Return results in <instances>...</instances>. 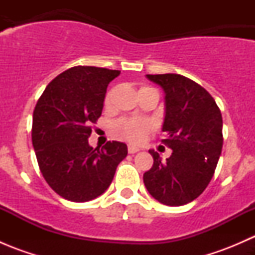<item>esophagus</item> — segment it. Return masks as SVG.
I'll list each match as a JSON object with an SVG mask.
<instances>
[{
	"label": "esophagus",
	"instance_id": "obj_1",
	"mask_svg": "<svg viewBox=\"0 0 255 255\" xmlns=\"http://www.w3.org/2000/svg\"><path fill=\"white\" fill-rule=\"evenodd\" d=\"M137 151H139V148L135 145H128V153L129 154H134L137 153Z\"/></svg>",
	"mask_w": 255,
	"mask_h": 255
}]
</instances>
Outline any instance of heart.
Masks as SVG:
<instances>
[{
	"instance_id": "1",
	"label": "heart",
	"mask_w": 255,
	"mask_h": 255,
	"mask_svg": "<svg viewBox=\"0 0 255 255\" xmlns=\"http://www.w3.org/2000/svg\"><path fill=\"white\" fill-rule=\"evenodd\" d=\"M111 101V94L107 95L106 104ZM117 130L123 139L132 143H138L144 139L150 130V125L144 120H125L117 123Z\"/></svg>"
}]
</instances>
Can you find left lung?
<instances>
[{
    "label": "left lung",
    "instance_id": "obj_1",
    "mask_svg": "<svg viewBox=\"0 0 255 255\" xmlns=\"http://www.w3.org/2000/svg\"><path fill=\"white\" fill-rule=\"evenodd\" d=\"M165 91L161 142L173 149L166 161L156 151L143 180L149 194L168 206L194 201L210 184L223 145L222 115L213 97L197 82L179 74L146 75Z\"/></svg>",
    "mask_w": 255,
    "mask_h": 255
}]
</instances>
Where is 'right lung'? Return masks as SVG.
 I'll list each match as a JSON object with an SVG mask.
<instances>
[{"label":"right lung","instance_id":"right-lung-1","mask_svg":"<svg viewBox=\"0 0 255 255\" xmlns=\"http://www.w3.org/2000/svg\"><path fill=\"white\" fill-rule=\"evenodd\" d=\"M121 74L96 66H74L51 80L33 111L32 143L49 186L65 200L86 202L111 185L127 156L125 143L89 145L92 125L104 109L107 86Z\"/></svg>","mask_w":255,"mask_h":255}]
</instances>
